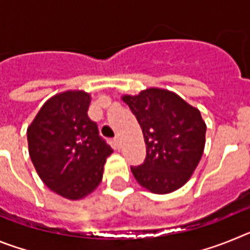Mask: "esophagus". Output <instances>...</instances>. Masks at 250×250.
I'll return each mask as SVG.
<instances>
[{"mask_svg":"<svg viewBox=\"0 0 250 250\" xmlns=\"http://www.w3.org/2000/svg\"><path fill=\"white\" fill-rule=\"evenodd\" d=\"M114 144L116 145V147H118V149H120V147H121V139H120V136H115Z\"/></svg>","mask_w":250,"mask_h":250,"instance_id":"esophagus-1","label":"esophagus"}]
</instances>
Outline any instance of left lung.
Segmentation results:
<instances>
[{
	"label": "left lung",
	"instance_id": "left-lung-1",
	"mask_svg": "<svg viewBox=\"0 0 250 250\" xmlns=\"http://www.w3.org/2000/svg\"><path fill=\"white\" fill-rule=\"evenodd\" d=\"M139 121L146 159L132 167L136 182L154 194H169L187 184L205 147L207 124L199 109L175 92L147 87L138 95H123Z\"/></svg>",
	"mask_w": 250,
	"mask_h": 250
}]
</instances>
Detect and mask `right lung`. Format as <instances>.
Listing matches in <instances>:
<instances>
[{"instance_id": "obj_1", "label": "right lung", "mask_w": 250, "mask_h": 250, "mask_svg": "<svg viewBox=\"0 0 250 250\" xmlns=\"http://www.w3.org/2000/svg\"><path fill=\"white\" fill-rule=\"evenodd\" d=\"M91 95L66 90L51 96L27 127L30 158L46 187L70 200L90 195L103 180L112 149L87 116Z\"/></svg>"}]
</instances>
